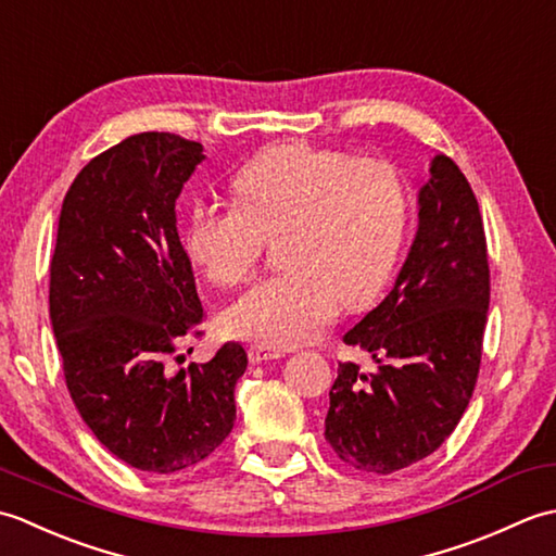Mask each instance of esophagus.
Wrapping results in <instances>:
<instances>
[{"mask_svg": "<svg viewBox=\"0 0 556 556\" xmlns=\"http://www.w3.org/2000/svg\"><path fill=\"white\" fill-rule=\"evenodd\" d=\"M248 358H251L253 363H269V361L285 358V351L269 349V346H263V344H255V346L248 349Z\"/></svg>", "mask_w": 556, "mask_h": 556, "instance_id": "obj_1", "label": "esophagus"}]
</instances>
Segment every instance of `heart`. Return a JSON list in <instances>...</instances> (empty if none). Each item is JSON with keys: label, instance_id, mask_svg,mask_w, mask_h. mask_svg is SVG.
<instances>
[{"label": "heart", "instance_id": "1", "mask_svg": "<svg viewBox=\"0 0 556 556\" xmlns=\"http://www.w3.org/2000/svg\"><path fill=\"white\" fill-rule=\"evenodd\" d=\"M233 205H198L184 248L217 287L251 281L277 236L285 269L260 281L224 315L233 337L301 346L320 337L339 303L363 308L387 285L404 243L410 195L396 164L285 140L231 179Z\"/></svg>", "mask_w": 556, "mask_h": 556}]
</instances>
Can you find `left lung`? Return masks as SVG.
Masks as SVG:
<instances>
[{
  "label": "left lung",
  "mask_w": 556,
  "mask_h": 556,
  "mask_svg": "<svg viewBox=\"0 0 556 556\" xmlns=\"http://www.w3.org/2000/svg\"><path fill=\"white\" fill-rule=\"evenodd\" d=\"M488 308L478 200L456 162L434 155L394 289L344 334L377 365L339 363L329 389L325 440L344 464L387 476L442 446L473 396Z\"/></svg>",
  "instance_id": "obj_1"
}]
</instances>
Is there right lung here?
I'll list each match as a JSON object with an SVG mask.
<instances>
[{
	"label": "right lung",
	"instance_id": "right-lung-1",
	"mask_svg": "<svg viewBox=\"0 0 556 556\" xmlns=\"http://www.w3.org/2000/svg\"><path fill=\"white\" fill-rule=\"evenodd\" d=\"M203 160L195 140L131 136L78 172L59 215L50 320L68 394L92 434L148 473L191 468L227 440L248 365L233 341L203 365H167L203 334L174 210Z\"/></svg>",
	"mask_w": 556,
	"mask_h": 556
}]
</instances>
